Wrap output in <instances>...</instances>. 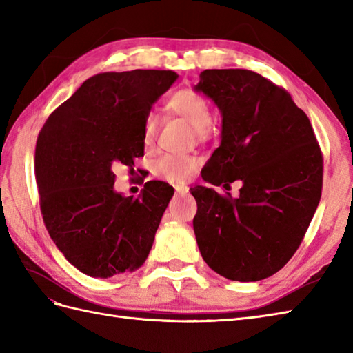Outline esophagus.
<instances>
[{
  "label": "esophagus",
  "mask_w": 353,
  "mask_h": 353,
  "mask_svg": "<svg viewBox=\"0 0 353 353\" xmlns=\"http://www.w3.org/2000/svg\"><path fill=\"white\" fill-rule=\"evenodd\" d=\"M176 194H179V196L188 194V188H185V186H176Z\"/></svg>",
  "instance_id": "34e87169"
}]
</instances>
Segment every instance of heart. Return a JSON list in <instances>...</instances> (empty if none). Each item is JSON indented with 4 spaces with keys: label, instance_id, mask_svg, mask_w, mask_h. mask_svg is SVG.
<instances>
[{
    "label": "heart",
    "instance_id": "obj_1",
    "mask_svg": "<svg viewBox=\"0 0 353 353\" xmlns=\"http://www.w3.org/2000/svg\"><path fill=\"white\" fill-rule=\"evenodd\" d=\"M167 109L171 114L185 118L199 137H205L206 129L212 123L211 106L205 97L192 89H181L170 97ZM157 119L153 114H148L142 124V142L145 145L153 144L156 138ZM199 161L194 156L182 154H163L153 163V174L171 183H183L196 174Z\"/></svg>",
    "mask_w": 353,
    "mask_h": 353
}]
</instances>
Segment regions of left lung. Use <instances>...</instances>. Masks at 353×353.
I'll list each match as a JSON object with an SVG mask.
<instances>
[{
    "mask_svg": "<svg viewBox=\"0 0 353 353\" xmlns=\"http://www.w3.org/2000/svg\"><path fill=\"white\" fill-rule=\"evenodd\" d=\"M194 91L221 114L220 147L201 177L243 182L236 199L192 188L201 258L226 279H265L296 253L319 206L323 157L311 123L285 89L253 71L206 70Z\"/></svg>",
    "mask_w": 353,
    "mask_h": 353,
    "instance_id": "obj_1",
    "label": "left lung"
}]
</instances>
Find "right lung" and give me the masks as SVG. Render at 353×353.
<instances>
[{"label": "right lung", "instance_id": "obj_1", "mask_svg": "<svg viewBox=\"0 0 353 353\" xmlns=\"http://www.w3.org/2000/svg\"><path fill=\"white\" fill-rule=\"evenodd\" d=\"M172 71L103 72L83 81L48 117L36 142L34 172L43 223L57 249L91 277L144 264L174 194L147 182L137 199L114 188V167L144 156L142 124L177 80Z\"/></svg>", "mask_w": 353, "mask_h": 353}]
</instances>
